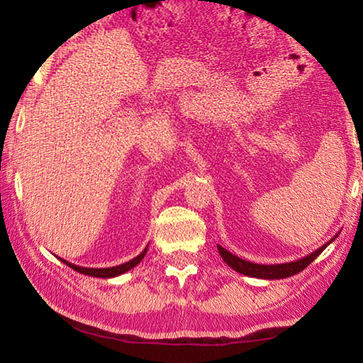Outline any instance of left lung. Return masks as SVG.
Returning a JSON list of instances; mask_svg holds the SVG:
<instances>
[{"label": "left lung", "instance_id": "1", "mask_svg": "<svg viewBox=\"0 0 363 363\" xmlns=\"http://www.w3.org/2000/svg\"><path fill=\"white\" fill-rule=\"evenodd\" d=\"M336 235L331 238L330 242L322 245L320 248L315 250L314 253L307 255L304 257H301L298 261H291V262H284V264H256V262H250L245 261L242 257H238L235 255H232L230 251H227L225 248L218 245V251L223 259L225 261L227 266H230L235 272L248 275V277H256V279H266V280H280V279H286L291 277V275L301 272L304 270L309 264L315 259V257L322 253V251L328 247V245L335 240Z\"/></svg>", "mask_w": 363, "mask_h": 363}]
</instances>
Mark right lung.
Here are the masks:
<instances>
[{
    "label": "right lung",
    "instance_id": "obj_1",
    "mask_svg": "<svg viewBox=\"0 0 363 363\" xmlns=\"http://www.w3.org/2000/svg\"><path fill=\"white\" fill-rule=\"evenodd\" d=\"M147 248L145 247L143 253H140L139 256L133 257L131 261H128L125 264H120V266H113V267H104V269H94V267H82V266H75V264H72L69 261L62 259V257H59L60 261H62L64 264H67V266L72 267L73 270H77V272L79 274H84V275H89V277H97V279H112V277H118V275L128 272V270H131L133 267H136L138 264L144 259V256L147 253Z\"/></svg>",
    "mask_w": 363,
    "mask_h": 363
}]
</instances>
